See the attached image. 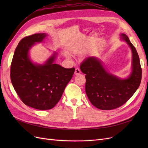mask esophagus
Listing matches in <instances>:
<instances>
[{"label": "esophagus", "instance_id": "obj_1", "mask_svg": "<svg viewBox=\"0 0 148 148\" xmlns=\"http://www.w3.org/2000/svg\"><path fill=\"white\" fill-rule=\"evenodd\" d=\"M79 73H81V70L78 68H76L75 71V75H79Z\"/></svg>", "mask_w": 148, "mask_h": 148}]
</instances>
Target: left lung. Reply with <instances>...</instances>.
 I'll list each match as a JSON object with an SVG mask.
<instances>
[{
  "instance_id": "obj_1",
  "label": "left lung",
  "mask_w": 148,
  "mask_h": 148,
  "mask_svg": "<svg viewBox=\"0 0 148 148\" xmlns=\"http://www.w3.org/2000/svg\"><path fill=\"white\" fill-rule=\"evenodd\" d=\"M132 52V70L127 78H120L109 72L101 60L89 57L80 65V70L86 78L85 91L91 104L101 110H112L122 106L137 90L141 81L142 71L140 58L135 47L127 36L120 34Z\"/></svg>"
}]
</instances>
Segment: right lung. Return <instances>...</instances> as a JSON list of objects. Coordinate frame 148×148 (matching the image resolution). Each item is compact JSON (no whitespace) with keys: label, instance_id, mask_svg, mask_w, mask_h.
<instances>
[{"label":"right lung","instance_id":"add662e5","mask_svg":"<svg viewBox=\"0 0 148 148\" xmlns=\"http://www.w3.org/2000/svg\"><path fill=\"white\" fill-rule=\"evenodd\" d=\"M46 36V33H37L22 39L15 49L10 69L11 82L20 99L38 110L51 109L57 104L75 71V68L65 69L54 63L56 52L44 64L31 60L29 49Z\"/></svg>","mask_w":148,"mask_h":148}]
</instances>
